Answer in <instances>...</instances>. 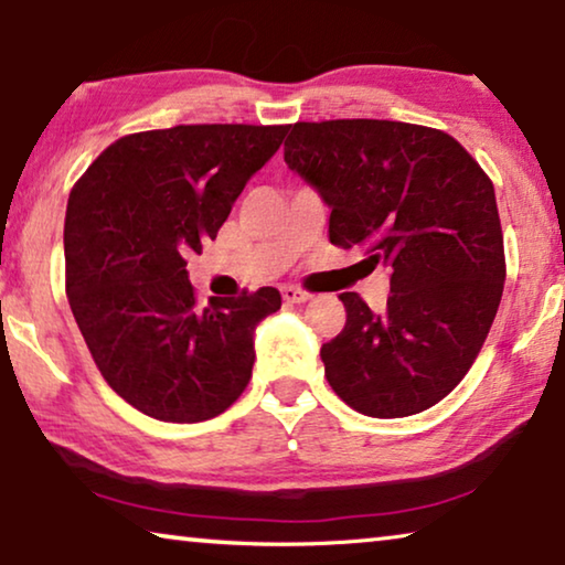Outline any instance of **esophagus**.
Here are the masks:
<instances>
[{"mask_svg": "<svg viewBox=\"0 0 565 565\" xmlns=\"http://www.w3.org/2000/svg\"><path fill=\"white\" fill-rule=\"evenodd\" d=\"M281 297L284 301H289V305H301V301L309 299V291L299 289V286H281Z\"/></svg>", "mask_w": 565, "mask_h": 565, "instance_id": "esophagus-1", "label": "esophagus"}]
</instances>
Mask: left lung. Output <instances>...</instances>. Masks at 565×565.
<instances>
[{
    "instance_id": "left-lung-1",
    "label": "left lung",
    "mask_w": 565,
    "mask_h": 565,
    "mask_svg": "<svg viewBox=\"0 0 565 565\" xmlns=\"http://www.w3.org/2000/svg\"><path fill=\"white\" fill-rule=\"evenodd\" d=\"M284 161L330 206V243L392 271L386 309L340 294L345 328L322 345L348 407L409 417L460 384L504 291L494 184L448 132L392 120L297 122Z\"/></svg>"
}]
</instances>
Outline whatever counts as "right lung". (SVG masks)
I'll use <instances>...</instances> for the list:
<instances>
[{
  "label": "right lung",
  "instance_id": "add662e5",
  "mask_svg": "<svg viewBox=\"0 0 565 565\" xmlns=\"http://www.w3.org/2000/svg\"><path fill=\"white\" fill-rule=\"evenodd\" d=\"M289 125H177L102 150L71 189L66 294L113 392L161 423L217 417L248 386L274 286L196 305L186 256L214 241Z\"/></svg>",
  "mask_w": 565,
  "mask_h": 565
}]
</instances>
